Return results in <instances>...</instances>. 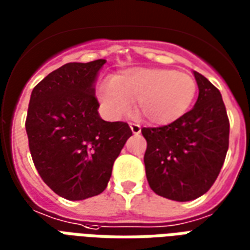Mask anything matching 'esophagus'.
<instances>
[{
	"mask_svg": "<svg viewBox=\"0 0 250 250\" xmlns=\"http://www.w3.org/2000/svg\"><path fill=\"white\" fill-rule=\"evenodd\" d=\"M130 129H132V132L134 134H140L141 133V126H140V124H136V123H130Z\"/></svg>",
	"mask_w": 250,
	"mask_h": 250,
	"instance_id": "1",
	"label": "esophagus"
}]
</instances>
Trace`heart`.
Here are the masks:
<instances>
[{
  "instance_id": "b5f03b06",
  "label": "heart",
  "mask_w": 250,
  "mask_h": 250,
  "mask_svg": "<svg viewBox=\"0 0 250 250\" xmlns=\"http://www.w3.org/2000/svg\"><path fill=\"white\" fill-rule=\"evenodd\" d=\"M198 92L193 76L172 69H133L101 85L98 100L110 118H120L137 101L138 113L149 123L167 125L184 114Z\"/></svg>"
}]
</instances>
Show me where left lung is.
Segmentation results:
<instances>
[{
    "instance_id": "left-lung-1",
    "label": "left lung",
    "mask_w": 250,
    "mask_h": 250,
    "mask_svg": "<svg viewBox=\"0 0 250 250\" xmlns=\"http://www.w3.org/2000/svg\"><path fill=\"white\" fill-rule=\"evenodd\" d=\"M194 77L200 93L192 110L172 124L141 129L149 187L174 201H190L207 193L229 146V118L221 93L198 72Z\"/></svg>"
}]
</instances>
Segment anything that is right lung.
<instances>
[{"instance_id": "add662e5", "label": "right lung", "mask_w": 250, "mask_h": 250, "mask_svg": "<svg viewBox=\"0 0 250 250\" xmlns=\"http://www.w3.org/2000/svg\"><path fill=\"white\" fill-rule=\"evenodd\" d=\"M105 60L69 62L33 89L25 127L33 163L53 192L78 201L103 193L132 129L100 117L94 81Z\"/></svg>"}]
</instances>
